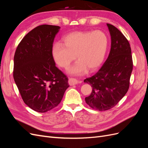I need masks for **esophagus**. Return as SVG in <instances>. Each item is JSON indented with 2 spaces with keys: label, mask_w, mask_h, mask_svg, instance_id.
Returning a JSON list of instances; mask_svg holds the SVG:
<instances>
[{
  "label": "esophagus",
  "mask_w": 148,
  "mask_h": 148,
  "mask_svg": "<svg viewBox=\"0 0 148 148\" xmlns=\"http://www.w3.org/2000/svg\"><path fill=\"white\" fill-rule=\"evenodd\" d=\"M78 83H79V81H78V80H77L76 79L71 78L69 79V84L70 85V86H73V85L77 84Z\"/></svg>",
  "instance_id": "1"
}]
</instances>
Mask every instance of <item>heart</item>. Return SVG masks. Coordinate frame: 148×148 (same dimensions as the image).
Segmentation results:
<instances>
[{"instance_id":"1","label":"heart","mask_w":148,"mask_h":148,"mask_svg":"<svg viewBox=\"0 0 148 148\" xmlns=\"http://www.w3.org/2000/svg\"><path fill=\"white\" fill-rule=\"evenodd\" d=\"M108 44L106 34L100 30L73 31L65 35L60 44L52 47V57L62 69H67L76 58L78 61L69 70L72 75L92 71L104 59Z\"/></svg>"}]
</instances>
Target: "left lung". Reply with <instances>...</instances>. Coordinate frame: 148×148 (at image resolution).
Instances as JSON below:
<instances>
[{"label":"left lung","instance_id":"obj_1","mask_svg":"<svg viewBox=\"0 0 148 148\" xmlns=\"http://www.w3.org/2000/svg\"><path fill=\"white\" fill-rule=\"evenodd\" d=\"M111 36V48L106 61L97 72L84 80L91 84L86 104L97 110L112 108L127 92L133 70L132 51L125 36L112 25L107 23Z\"/></svg>","mask_w":148,"mask_h":148}]
</instances>
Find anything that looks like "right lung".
<instances>
[{"instance_id":"1","label":"right lung","mask_w":148,"mask_h":148,"mask_svg":"<svg viewBox=\"0 0 148 148\" xmlns=\"http://www.w3.org/2000/svg\"><path fill=\"white\" fill-rule=\"evenodd\" d=\"M59 26L42 25L26 34L14 56L13 78L24 102L44 113L60 104L69 87L68 78L56 66L51 50Z\"/></svg>"}]
</instances>
